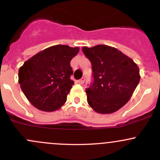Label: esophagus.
I'll list each match as a JSON object with an SVG mask.
<instances>
[{"label": "esophagus", "instance_id": "esophagus-1", "mask_svg": "<svg viewBox=\"0 0 160 160\" xmlns=\"http://www.w3.org/2000/svg\"><path fill=\"white\" fill-rule=\"evenodd\" d=\"M84 80H85L84 77H82V78L80 79V80H79L77 82H78V83H80V84H83V83H84Z\"/></svg>", "mask_w": 160, "mask_h": 160}]
</instances>
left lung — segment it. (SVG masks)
<instances>
[{"mask_svg":"<svg viewBox=\"0 0 160 160\" xmlns=\"http://www.w3.org/2000/svg\"><path fill=\"white\" fill-rule=\"evenodd\" d=\"M82 51L93 70L92 83L86 88L89 105L101 114L119 110L139 83L138 66L118 49L105 45L83 47Z\"/></svg>","mask_w":160,"mask_h":160,"instance_id":"obj_1","label":"left lung"}]
</instances>
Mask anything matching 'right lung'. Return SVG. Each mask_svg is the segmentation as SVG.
<instances>
[{
    "mask_svg": "<svg viewBox=\"0 0 160 160\" xmlns=\"http://www.w3.org/2000/svg\"><path fill=\"white\" fill-rule=\"evenodd\" d=\"M79 48L51 46L37 53L18 71V83L31 104L43 111L60 108L67 101L73 81L70 60Z\"/></svg>",
    "mask_w": 160,
    "mask_h": 160,
    "instance_id": "add662e5",
    "label": "right lung"
}]
</instances>
